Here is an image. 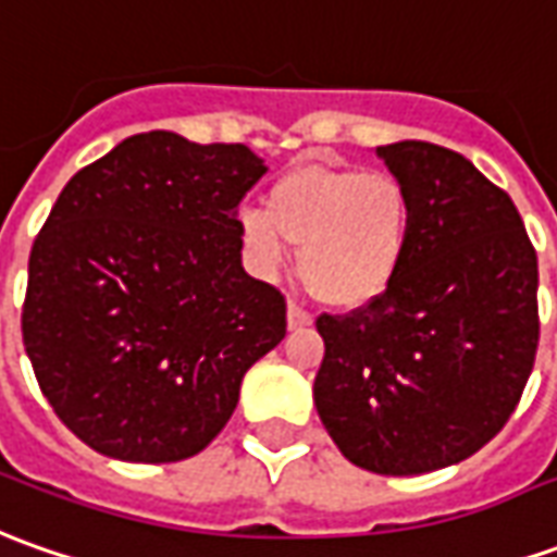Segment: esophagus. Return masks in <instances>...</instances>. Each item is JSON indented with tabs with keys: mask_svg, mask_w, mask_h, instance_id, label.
Listing matches in <instances>:
<instances>
[{
	"mask_svg": "<svg viewBox=\"0 0 557 557\" xmlns=\"http://www.w3.org/2000/svg\"><path fill=\"white\" fill-rule=\"evenodd\" d=\"M313 323V317H310L308 310L305 308H298V305H293L289 301V308H286V326L289 329H305Z\"/></svg>",
	"mask_w": 557,
	"mask_h": 557,
	"instance_id": "esophagus-1",
	"label": "esophagus"
}]
</instances>
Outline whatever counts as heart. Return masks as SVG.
Here are the masks:
<instances>
[{
    "label": "heart",
    "instance_id": "1",
    "mask_svg": "<svg viewBox=\"0 0 557 557\" xmlns=\"http://www.w3.org/2000/svg\"><path fill=\"white\" fill-rule=\"evenodd\" d=\"M411 195L384 170L301 161L264 191V207L237 210V240L249 271L277 277L289 247L298 274L323 305L359 310L389 293L411 249Z\"/></svg>",
    "mask_w": 557,
    "mask_h": 557
}]
</instances>
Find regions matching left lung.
<instances>
[{"label": "left lung", "instance_id": "left-lung-1", "mask_svg": "<svg viewBox=\"0 0 557 557\" xmlns=\"http://www.w3.org/2000/svg\"><path fill=\"white\" fill-rule=\"evenodd\" d=\"M377 158L411 195V249L384 298L317 320L313 403L350 463L421 475L467 460L516 411L540 342V274L512 198L463 154L403 139Z\"/></svg>", "mask_w": 557, "mask_h": 557}]
</instances>
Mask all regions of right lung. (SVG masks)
Returning <instances> with one entry per match:
<instances>
[{"label":"right lung","mask_w":557,"mask_h":557,"mask_svg":"<svg viewBox=\"0 0 557 557\" xmlns=\"http://www.w3.org/2000/svg\"><path fill=\"white\" fill-rule=\"evenodd\" d=\"M264 161L240 143L127 136L72 176L29 252L24 347L54 414L94 451H203L240 381L286 335V301L240 264L237 207Z\"/></svg>","instance_id":"1"}]
</instances>
